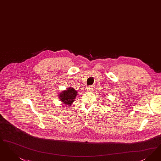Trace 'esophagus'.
Listing matches in <instances>:
<instances>
[{
  "instance_id": "esophagus-1",
  "label": "esophagus",
  "mask_w": 161,
  "mask_h": 161,
  "mask_svg": "<svg viewBox=\"0 0 161 161\" xmlns=\"http://www.w3.org/2000/svg\"><path fill=\"white\" fill-rule=\"evenodd\" d=\"M93 90V86H89V87H87V90H88V92H91V91H92Z\"/></svg>"
}]
</instances>
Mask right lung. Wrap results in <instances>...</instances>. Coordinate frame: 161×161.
I'll return each instance as SVG.
<instances>
[{
    "instance_id": "1",
    "label": "right lung",
    "mask_w": 161,
    "mask_h": 161,
    "mask_svg": "<svg viewBox=\"0 0 161 161\" xmlns=\"http://www.w3.org/2000/svg\"><path fill=\"white\" fill-rule=\"evenodd\" d=\"M77 92L72 87H69L67 90H62L59 94V99L65 106L71 105L77 95Z\"/></svg>"
}]
</instances>
